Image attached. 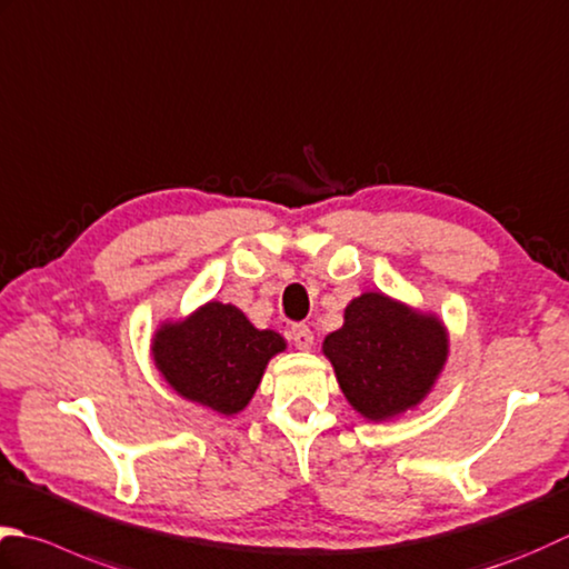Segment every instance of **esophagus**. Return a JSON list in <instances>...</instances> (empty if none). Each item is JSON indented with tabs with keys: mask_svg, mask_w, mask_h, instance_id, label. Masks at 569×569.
<instances>
[{
	"mask_svg": "<svg viewBox=\"0 0 569 569\" xmlns=\"http://www.w3.org/2000/svg\"><path fill=\"white\" fill-rule=\"evenodd\" d=\"M291 340L298 350H310L313 348V332H310L308 326H293L291 328Z\"/></svg>",
	"mask_w": 569,
	"mask_h": 569,
	"instance_id": "obj_1",
	"label": "esophagus"
}]
</instances>
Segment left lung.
Wrapping results in <instances>:
<instances>
[{
  "instance_id": "8db88e82",
  "label": "left lung",
  "mask_w": 569,
  "mask_h": 569,
  "mask_svg": "<svg viewBox=\"0 0 569 569\" xmlns=\"http://www.w3.org/2000/svg\"><path fill=\"white\" fill-rule=\"evenodd\" d=\"M322 355L352 409L387 421L425 402L447 365L449 332L433 313L370 291L350 300Z\"/></svg>"
}]
</instances>
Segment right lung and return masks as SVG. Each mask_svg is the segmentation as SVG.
I'll return each mask as SVG.
<instances>
[{"instance_id": "add662e5", "label": "right lung", "mask_w": 569, "mask_h": 569, "mask_svg": "<svg viewBox=\"0 0 569 569\" xmlns=\"http://www.w3.org/2000/svg\"><path fill=\"white\" fill-rule=\"evenodd\" d=\"M152 360L177 395L217 415H239L261 385L266 365L286 350L276 330L253 328L237 306H199L184 320L162 322Z\"/></svg>"}]
</instances>
